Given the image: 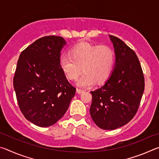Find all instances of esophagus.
Wrapping results in <instances>:
<instances>
[{"instance_id":"esophagus-1","label":"esophagus","mask_w":159,"mask_h":159,"mask_svg":"<svg viewBox=\"0 0 159 159\" xmlns=\"http://www.w3.org/2000/svg\"><path fill=\"white\" fill-rule=\"evenodd\" d=\"M84 91L85 90H83L82 89H80V88H77V89H76V93L78 94H81L83 93H84Z\"/></svg>"}]
</instances>
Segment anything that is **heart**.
<instances>
[{
	"label": "heart",
	"mask_w": 159,
	"mask_h": 159,
	"mask_svg": "<svg viewBox=\"0 0 159 159\" xmlns=\"http://www.w3.org/2000/svg\"><path fill=\"white\" fill-rule=\"evenodd\" d=\"M115 53L107 45H98L88 42L76 44L70 50L69 55L60 59V67L70 80L76 79L83 71L76 84L88 88L95 82L104 83L111 76L114 67Z\"/></svg>",
	"instance_id": "b5f03b06"
}]
</instances>
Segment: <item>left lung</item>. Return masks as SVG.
Here are the masks:
<instances>
[{"label":"left lung","mask_w":159,"mask_h":159,"mask_svg":"<svg viewBox=\"0 0 159 159\" xmlns=\"http://www.w3.org/2000/svg\"><path fill=\"white\" fill-rule=\"evenodd\" d=\"M114 48L115 65L108 80L91 91V118L103 130H114L130 121L144 90L143 72L135 52L118 38L109 35Z\"/></svg>","instance_id":"obj_1"}]
</instances>
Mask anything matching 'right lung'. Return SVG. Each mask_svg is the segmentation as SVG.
<instances>
[{
    "mask_svg": "<svg viewBox=\"0 0 159 159\" xmlns=\"http://www.w3.org/2000/svg\"><path fill=\"white\" fill-rule=\"evenodd\" d=\"M62 37L41 38L20 54L13 85L21 113L40 127L57 123L76 93L60 64Z\"/></svg>",
    "mask_w": 159,
    "mask_h": 159,
    "instance_id": "1",
    "label": "right lung"
}]
</instances>
